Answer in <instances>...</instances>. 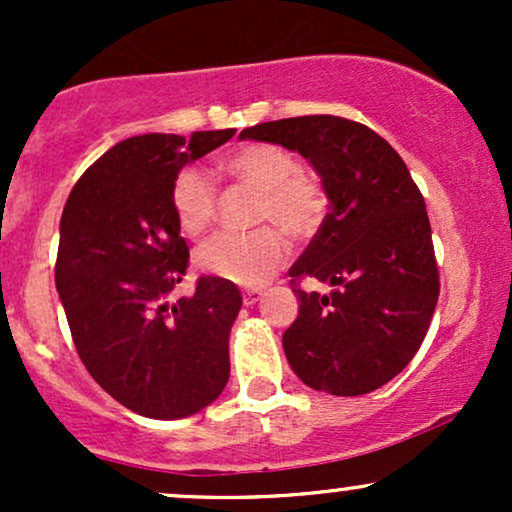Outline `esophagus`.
<instances>
[{"mask_svg": "<svg viewBox=\"0 0 512 512\" xmlns=\"http://www.w3.org/2000/svg\"><path fill=\"white\" fill-rule=\"evenodd\" d=\"M262 298V291L260 289H248V291H243V303L245 305H255L257 301H260Z\"/></svg>", "mask_w": 512, "mask_h": 512, "instance_id": "obj_1", "label": "esophagus"}]
</instances>
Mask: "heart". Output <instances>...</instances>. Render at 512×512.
I'll return each instance as SVG.
<instances>
[{
    "instance_id": "1",
    "label": "heart",
    "mask_w": 512,
    "mask_h": 512,
    "mask_svg": "<svg viewBox=\"0 0 512 512\" xmlns=\"http://www.w3.org/2000/svg\"><path fill=\"white\" fill-rule=\"evenodd\" d=\"M223 173L257 190L255 223H276L293 238L313 236L325 216L327 197L310 173L298 170L296 158L274 144H248L231 151L221 163ZM175 219L182 233L197 238L216 219V185L204 170L185 168L170 190ZM289 255L284 233L260 226L250 233H219L199 245L195 260L202 272L238 286H260Z\"/></svg>"
}]
</instances>
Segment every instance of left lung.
Returning <instances> with one entry per match:
<instances>
[{
	"label": "left lung",
	"mask_w": 512,
	"mask_h": 512,
	"mask_svg": "<svg viewBox=\"0 0 512 512\" xmlns=\"http://www.w3.org/2000/svg\"><path fill=\"white\" fill-rule=\"evenodd\" d=\"M240 139L298 151L330 199L320 231L289 269L301 305L281 339L286 361L317 392L378 390L419 351L440 291L431 223L409 168L373 129L334 115L262 122ZM301 278L331 293L303 292Z\"/></svg>",
	"instance_id": "left-lung-1"
}]
</instances>
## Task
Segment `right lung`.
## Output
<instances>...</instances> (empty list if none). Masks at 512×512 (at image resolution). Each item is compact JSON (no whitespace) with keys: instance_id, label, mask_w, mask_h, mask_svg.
Wrapping results in <instances>:
<instances>
[{"instance_id":"obj_1","label":"right lung","mask_w":512,"mask_h":512,"mask_svg":"<svg viewBox=\"0 0 512 512\" xmlns=\"http://www.w3.org/2000/svg\"><path fill=\"white\" fill-rule=\"evenodd\" d=\"M233 134L129 137L64 204L55 284L74 346L91 378L146 419L197 414L231 375L228 334L243 298L233 281L202 276L192 296L170 301L190 260L170 190L187 163Z\"/></svg>"}]
</instances>
